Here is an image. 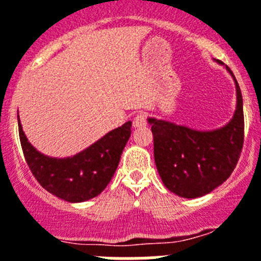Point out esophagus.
I'll return each mask as SVG.
<instances>
[{
    "label": "esophagus",
    "instance_id": "esophagus-1",
    "mask_svg": "<svg viewBox=\"0 0 261 261\" xmlns=\"http://www.w3.org/2000/svg\"><path fill=\"white\" fill-rule=\"evenodd\" d=\"M147 124V118L146 115L143 114V113H140V114H138L137 117L134 118V122H133V126L135 128H140V127H144Z\"/></svg>",
    "mask_w": 261,
    "mask_h": 261
}]
</instances>
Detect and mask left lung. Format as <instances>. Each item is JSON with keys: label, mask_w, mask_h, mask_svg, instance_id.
<instances>
[{"label": "left lung", "mask_w": 261, "mask_h": 261, "mask_svg": "<svg viewBox=\"0 0 261 261\" xmlns=\"http://www.w3.org/2000/svg\"><path fill=\"white\" fill-rule=\"evenodd\" d=\"M218 64L223 65L219 60ZM237 108L230 121L214 130H196L173 122L147 118L152 126L153 156L163 184L172 193L197 198L222 185L239 160L244 139L243 98L238 81Z\"/></svg>", "instance_id": "1"}]
</instances>
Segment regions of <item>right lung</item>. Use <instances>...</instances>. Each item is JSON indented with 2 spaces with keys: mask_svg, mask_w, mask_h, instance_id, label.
Segmentation results:
<instances>
[{
  "mask_svg": "<svg viewBox=\"0 0 261 261\" xmlns=\"http://www.w3.org/2000/svg\"><path fill=\"white\" fill-rule=\"evenodd\" d=\"M18 130L24 159L38 182L54 196L77 203L94 198L108 187L131 135V121L68 158H52L39 152L24 135L19 115Z\"/></svg>",
  "mask_w": 261,
  "mask_h": 261,
  "instance_id": "1",
  "label": "right lung"
}]
</instances>
